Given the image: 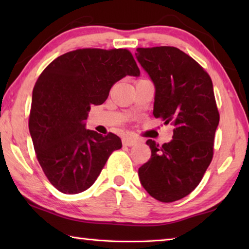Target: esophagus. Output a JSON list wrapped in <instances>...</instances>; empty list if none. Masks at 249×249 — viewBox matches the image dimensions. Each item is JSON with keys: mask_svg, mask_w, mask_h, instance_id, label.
Here are the masks:
<instances>
[{"mask_svg": "<svg viewBox=\"0 0 249 249\" xmlns=\"http://www.w3.org/2000/svg\"><path fill=\"white\" fill-rule=\"evenodd\" d=\"M137 142L136 138H133V137H125L123 138V145L124 146H133Z\"/></svg>", "mask_w": 249, "mask_h": 249, "instance_id": "1", "label": "esophagus"}]
</instances>
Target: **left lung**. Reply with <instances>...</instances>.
I'll return each instance as SVG.
<instances>
[{
	"label": "left lung",
	"instance_id": "left-lung-1",
	"mask_svg": "<svg viewBox=\"0 0 249 249\" xmlns=\"http://www.w3.org/2000/svg\"><path fill=\"white\" fill-rule=\"evenodd\" d=\"M136 52L156 88L154 116L175 126L167 144L146 142L151 157L138 176L151 196L169 203L190 195L201 182L213 158L220 114L212 80L195 59L170 46Z\"/></svg>",
	"mask_w": 249,
	"mask_h": 249
}]
</instances>
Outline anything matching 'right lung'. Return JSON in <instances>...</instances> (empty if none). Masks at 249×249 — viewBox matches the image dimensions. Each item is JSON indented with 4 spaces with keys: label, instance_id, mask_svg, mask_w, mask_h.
Returning a JSON list of instances; mask_svg holds the SVG:
<instances>
[{
    "label": "right lung",
    "instance_id": "obj_1",
    "mask_svg": "<svg viewBox=\"0 0 249 249\" xmlns=\"http://www.w3.org/2000/svg\"><path fill=\"white\" fill-rule=\"evenodd\" d=\"M127 49L83 48L61 54L46 67L33 90L28 127L39 165L49 182L66 195L89 189L113 151V133L86 128L91 105L107 99L126 75H140Z\"/></svg>",
    "mask_w": 249,
    "mask_h": 249
}]
</instances>
